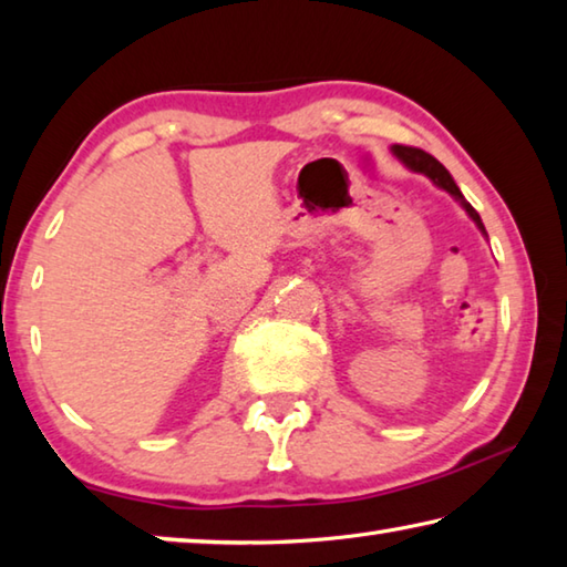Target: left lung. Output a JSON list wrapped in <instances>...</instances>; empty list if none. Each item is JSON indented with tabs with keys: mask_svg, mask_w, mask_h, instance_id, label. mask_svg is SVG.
Here are the masks:
<instances>
[{
	"mask_svg": "<svg viewBox=\"0 0 567 567\" xmlns=\"http://www.w3.org/2000/svg\"><path fill=\"white\" fill-rule=\"evenodd\" d=\"M390 152H392V155H395L410 172H417V175H425L430 182H433L435 187L445 189L447 195L453 197L455 203L465 209L467 217L473 219V223L477 225L480 233H483V235L487 237L483 219H480V215L475 213V207L467 203V199L463 197V192H460V187L455 185L453 175H450V172H447L443 165H440V162H437L433 155H427V152H422V150H417V147H405V145H392Z\"/></svg>",
	"mask_w": 567,
	"mask_h": 567,
	"instance_id": "obj_1",
	"label": "left lung"
}]
</instances>
